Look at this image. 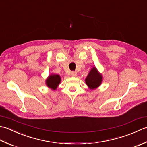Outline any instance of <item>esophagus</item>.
Segmentation results:
<instances>
[{"label": "esophagus", "mask_w": 147, "mask_h": 147, "mask_svg": "<svg viewBox=\"0 0 147 147\" xmlns=\"http://www.w3.org/2000/svg\"><path fill=\"white\" fill-rule=\"evenodd\" d=\"M70 76H72V77L76 76H77V72H76V71H71V72H70Z\"/></svg>", "instance_id": "34e87169"}]
</instances>
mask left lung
Returning <instances> with one entry per match:
<instances>
[{
    "mask_svg": "<svg viewBox=\"0 0 147 147\" xmlns=\"http://www.w3.org/2000/svg\"><path fill=\"white\" fill-rule=\"evenodd\" d=\"M86 83L91 89H94L101 84L102 77L98 72L96 68H93L90 71L86 79Z\"/></svg>",
    "mask_w": 147,
    "mask_h": 147,
    "instance_id": "1",
    "label": "left lung"
}]
</instances>
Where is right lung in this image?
<instances>
[{
    "mask_svg": "<svg viewBox=\"0 0 147 147\" xmlns=\"http://www.w3.org/2000/svg\"><path fill=\"white\" fill-rule=\"evenodd\" d=\"M61 81V78L59 75H51L46 80V84L49 88L53 89H56L57 86L59 85Z\"/></svg>",
    "mask_w": 147,
    "mask_h": 147,
    "instance_id": "obj_1",
    "label": "right lung"
}]
</instances>
